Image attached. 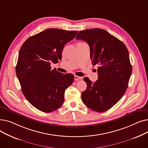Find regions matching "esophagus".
I'll list each match as a JSON object with an SVG mask.
<instances>
[{"label":"esophagus","instance_id":"obj_1","mask_svg":"<svg viewBox=\"0 0 148 148\" xmlns=\"http://www.w3.org/2000/svg\"><path fill=\"white\" fill-rule=\"evenodd\" d=\"M82 78L81 77H79V76H77V75H74V80L75 81H77L79 80H81Z\"/></svg>","mask_w":148,"mask_h":148}]
</instances>
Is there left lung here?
Segmentation results:
<instances>
[{"label": "left lung", "mask_w": 148, "mask_h": 148, "mask_svg": "<svg viewBox=\"0 0 148 148\" xmlns=\"http://www.w3.org/2000/svg\"><path fill=\"white\" fill-rule=\"evenodd\" d=\"M77 40L86 42L92 64L98 65V80L84 81L87 88L82 94L83 103L92 110H108L121 99L128 88L132 73L129 53L125 45L104 29L80 30Z\"/></svg>", "instance_id": "obj_1"}]
</instances>
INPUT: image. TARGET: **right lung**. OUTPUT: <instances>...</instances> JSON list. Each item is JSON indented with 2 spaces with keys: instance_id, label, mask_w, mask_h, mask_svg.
<instances>
[{
  "instance_id": "obj_1",
  "label": "right lung",
  "mask_w": 148,
  "mask_h": 148,
  "mask_svg": "<svg viewBox=\"0 0 148 148\" xmlns=\"http://www.w3.org/2000/svg\"><path fill=\"white\" fill-rule=\"evenodd\" d=\"M78 31L48 29L29 37L20 50L16 74L23 94L38 110L49 113L64 102V94L74 81L72 74L51 69V62L62 59L64 45Z\"/></svg>"
}]
</instances>
